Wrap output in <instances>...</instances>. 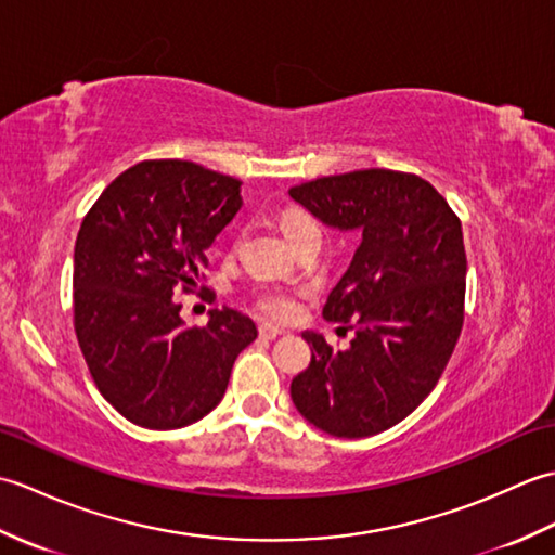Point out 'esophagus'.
Listing matches in <instances>:
<instances>
[{
	"label": "esophagus",
	"mask_w": 555,
	"mask_h": 555,
	"mask_svg": "<svg viewBox=\"0 0 555 555\" xmlns=\"http://www.w3.org/2000/svg\"><path fill=\"white\" fill-rule=\"evenodd\" d=\"M257 332H259V336H262V338H267V340H274V338H279L281 334H284V328H279V326H274V324H259V328H257Z\"/></svg>",
	"instance_id": "esophagus-1"
}]
</instances>
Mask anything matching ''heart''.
<instances>
[{
	"label": "heart",
	"instance_id": "1",
	"mask_svg": "<svg viewBox=\"0 0 555 555\" xmlns=\"http://www.w3.org/2000/svg\"><path fill=\"white\" fill-rule=\"evenodd\" d=\"M310 223H314V221L300 209H291L284 217H281V229H284L286 238L291 233L310 227ZM253 302L264 317H269V320H279V322H286V320H291V317H296V312H298V293L281 288V286L255 288Z\"/></svg>",
	"mask_w": 555,
	"mask_h": 555
}]
</instances>
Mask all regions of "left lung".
Returning <instances> with one entry per match:
<instances>
[{"label": "left lung", "instance_id": "obj_1", "mask_svg": "<svg viewBox=\"0 0 555 555\" xmlns=\"http://www.w3.org/2000/svg\"><path fill=\"white\" fill-rule=\"evenodd\" d=\"M288 193L328 227L362 235L322 312L356 336L338 350L320 334H302L312 360L291 382L293 403L340 439L386 431L434 391L463 332V227L417 173L360 169Z\"/></svg>", "mask_w": 555, "mask_h": 555}]
</instances>
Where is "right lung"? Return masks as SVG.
<instances>
[{"label": "right lung", "instance_id": "right-lung-1", "mask_svg": "<svg viewBox=\"0 0 555 555\" xmlns=\"http://www.w3.org/2000/svg\"><path fill=\"white\" fill-rule=\"evenodd\" d=\"M243 181L185 159H145L104 188L74 253V328L98 391L145 429L203 420L257 338L243 312L185 326L179 293H205V250L241 209ZM209 296V291H207Z\"/></svg>", "mask_w": 555, "mask_h": 555}]
</instances>
